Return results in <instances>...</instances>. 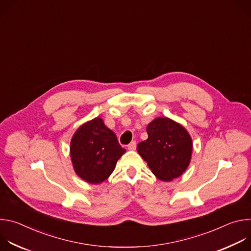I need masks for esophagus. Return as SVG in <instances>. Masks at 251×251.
<instances>
[{
  "label": "esophagus",
  "mask_w": 251,
  "mask_h": 251,
  "mask_svg": "<svg viewBox=\"0 0 251 251\" xmlns=\"http://www.w3.org/2000/svg\"><path fill=\"white\" fill-rule=\"evenodd\" d=\"M136 149V142L135 141H132L130 144L128 145V150L130 151H134Z\"/></svg>",
  "instance_id": "obj_1"
}]
</instances>
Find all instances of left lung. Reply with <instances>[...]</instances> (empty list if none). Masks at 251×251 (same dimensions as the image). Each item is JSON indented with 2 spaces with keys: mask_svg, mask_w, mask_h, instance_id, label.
<instances>
[{
  "mask_svg": "<svg viewBox=\"0 0 251 251\" xmlns=\"http://www.w3.org/2000/svg\"><path fill=\"white\" fill-rule=\"evenodd\" d=\"M147 133L148 139L139 143L137 151L152 173L164 182L182 176L193 153V140L187 129L168 117H157L148 124Z\"/></svg>",
  "mask_w": 251,
  "mask_h": 251,
  "instance_id": "1",
  "label": "left lung"
}]
</instances>
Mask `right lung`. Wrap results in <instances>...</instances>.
Instances as JSON below:
<instances>
[{"mask_svg": "<svg viewBox=\"0 0 251 251\" xmlns=\"http://www.w3.org/2000/svg\"><path fill=\"white\" fill-rule=\"evenodd\" d=\"M126 152L101 117L83 123L70 141V158L76 175L89 184L109 177L117 161Z\"/></svg>", "mask_w": 251, "mask_h": 251, "instance_id": "add662e5", "label": "right lung"}]
</instances>
